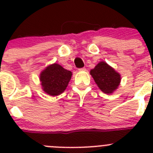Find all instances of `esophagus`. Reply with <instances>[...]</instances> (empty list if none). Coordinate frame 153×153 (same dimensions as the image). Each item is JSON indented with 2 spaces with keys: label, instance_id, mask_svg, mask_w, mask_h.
Listing matches in <instances>:
<instances>
[{
  "label": "esophagus",
  "instance_id": "1",
  "mask_svg": "<svg viewBox=\"0 0 153 153\" xmlns=\"http://www.w3.org/2000/svg\"><path fill=\"white\" fill-rule=\"evenodd\" d=\"M79 71H86V68H84V67H83V68H79Z\"/></svg>",
  "mask_w": 153,
  "mask_h": 153
}]
</instances>
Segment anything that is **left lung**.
<instances>
[{
  "label": "left lung",
  "mask_w": 153,
  "mask_h": 153,
  "mask_svg": "<svg viewBox=\"0 0 153 153\" xmlns=\"http://www.w3.org/2000/svg\"><path fill=\"white\" fill-rule=\"evenodd\" d=\"M90 75L101 91L106 94L113 93L117 90L121 80L120 74L103 61L100 62L90 70Z\"/></svg>",
  "instance_id": "left-lung-1"
}]
</instances>
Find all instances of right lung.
Masks as SVG:
<instances>
[{"mask_svg": "<svg viewBox=\"0 0 153 153\" xmlns=\"http://www.w3.org/2000/svg\"><path fill=\"white\" fill-rule=\"evenodd\" d=\"M72 73L62 67L60 64L50 65L40 73V80L42 89L53 97L60 95L67 88Z\"/></svg>", "mask_w": 153, "mask_h": 153, "instance_id": "add662e5", "label": "right lung"}]
</instances>
